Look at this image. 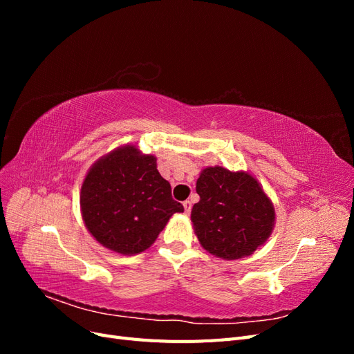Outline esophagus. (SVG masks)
I'll list each match as a JSON object with an SVG mask.
<instances>
[{
	"label": "esophagus",
	"mask_w": 354,
	"mask_h": 354,
	"mask_svg": "<svg viewBox=\"0 0 354 354\" xmlns=\"http://www.w3.org/2000/svg\"><path fill=\"white\" fill-rule=\"evenodd\" d=\"M183 207H185V212H186V214H190V211H192V202H190L189 199L183 202Z\"/></svg>",
	"instance_id": "obj_1"
}]
</instances>
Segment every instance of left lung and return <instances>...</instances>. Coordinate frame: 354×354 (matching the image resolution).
<instances>
[{"label":"left lung","instance_id":"1","mask_svg":"<svg viewBox=\"0 0 354 354\" xmlns=\"http://www.w3.org/2000/svg\"><path fill=\"white\" fill-rule=\"evenodd\" d=\"M199 202L192 223L203 250L223 260L254 254L274 227V207L261 185L246 171L207 167L196 181Z\"/></svg>","mask_w":354,"mask_h":354}]
</instances>
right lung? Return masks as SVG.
<instances>
[{
    "mask_svg": "<svg viewBox=\"0 0 354 354\" xmlns=\"http://www.w3.org/2000/svg\"><path fill=\"white\" fill-rule=\"evenodd\" d=\"M85 227L104 248L122 255L151 246L176 212L171 186L156 168V158L133 145L113 149L91 165L81 195Z\"/></svg>",
    "mask_w": 354,
    "mask_h": 354,
    "instance_id": "add662e5",
    "label": "right lung"
}]
</instances>
